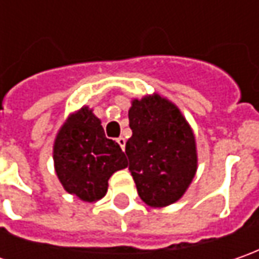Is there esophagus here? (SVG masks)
Wrapping results in <instances>:
<instances>
[{
  "label": "esophagus",
  "instance_id": "esophagus-1",
  "mask_svg": "<svg viewBox=\"0 0 259 259\" xmlns=\"http://www.w3.org/2000/svg\"><path fill=\"white\" fill-rule=\"evenodd\" d=\"M116 143L119 144V147H121L122 150H125V143H126V141H125L124 137H119V138H116Z\"/></svg>",
  "mask_w": 259,
  "mask_h": 259
}]
</instances>
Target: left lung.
<instances>
[{"label":"left lung","instance_id":"obj_1","mask_svg":"<svg viewBox=\"0 0 259 259\" xmlns=\"http://www.w3.org/2000/svg\"><path fill=\"white\" fill-rule=\"evenodd\" d=\"M125 144L137 192L151 207L177 202L197 170L196 140L180 109L158 94L134 99Z\"/></svg>","mask_w":259,"mask_h":259}]
</instances>
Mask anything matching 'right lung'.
<instances>
[{
    "instance_id": "right-lung-1",
    "label": "right lung",
    "mask_w": 259,
    "mask_h": 259,
    "mask_svg": "<svg viewBox=\"0 0 259 259\" xmlns=\"http://www.w3.org/2000/svg\"><path fill=\"white\" fill-rule=\"evenodd\" d=\"M53 160L66 192L83 202L102 199L109 177L128 165L121 147L105 137L101 119L88 106L69 115L59 130Z\"/></svg>"
}]
</instances>
